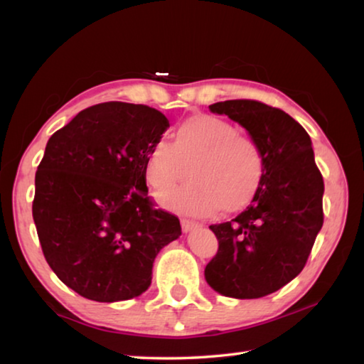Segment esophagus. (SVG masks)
Returning <instances> with one entry per match:
<instances>
[{
    "label": "esophagus",
    "mask_w": 364,
    "mask_h": 364,
    "mask_svg": "<svg viewBox=\"0 0 364 364\" xmlns=\"http://www.w3.org/2000/svg\"><path fill=\"white\" fill-rule=\"evenodd\" d=\"M199 226L200 225L197 223V221L188 220V218H181V228H183L184 232H189V231H193V230H197V228H199Z\"/></svg>",
    "instance_id": "esophagus-1"
}]
</instances>
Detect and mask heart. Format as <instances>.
<instances>
[{"label": "heart", "instance_id": "obj_1", "mask_svg": "<svg viewBox=\"0 0 364 364\" xmlns=\"http://www.w3.org/2000/svg\"><path fill=\"white\" fill-rule=\"evenodd\" d=\"M194 180L160 196L171 210L210 217L218 210L236 213L247 207L264 175L262 147L249 134L236 132L218 117L191 115L175 128L171 143L159 139L147 151L144 173L151 186L162 193L184 180Z\"/></svg>", "mask_w": 364, "mask_h": 364}]
</instances>
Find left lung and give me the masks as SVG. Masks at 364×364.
Instances as JSON below:
<instances>
[{
	"label": "left lung",
	"instance_id": "1",
	"mask_svg": "<svg viewBox=\"0 0 364 364\" xmlns=\"http://www.w3.org/2000/svg\"><path fill=\"white\" fill-rule=\"evenodd\" d=\"M208 109L249 132L262 147L264 175L242 213L210 226L218 252L205 267V279L226 297L260 299L304 269L324 220L323 175L305 128L284 110L254 100Z\"/></svg>",
	"mask_w": 364,
	"mask_h": 364
}]
</instances>
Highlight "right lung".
<instances>
[{
    "label": "right lung",
    "instance_id": "obj_1",
    "mask_svg": "<svg viewBox=\"0 0 364 364\" xmlns=\"http://www.w3.org/2000/svg\"><path fill=\"white\" fill-rule=\"evenodd\" d=\"M170 123L143 104L78 112L49 138L35 175L33 221L43 255L67 287L95 301L138 297L180 220L147 194L149 147Z\"/></svg>",
    "mask_w": 364,
    "mask_h": 364
}]
</instances>
